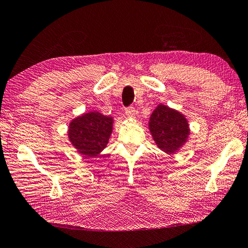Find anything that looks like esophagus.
<instances>
[{"label": "esophagus", "instance_id": "esophagus-1", "mask_svg": "<svg viewBox=\"0 0 248 248\" xmlns=\"http://www.w3.org/2000/svg\"><path fill=\"white\" fill-rule=\"evenodd\" d=\"M125 114H127L131 119H135V109L134 108H132V106L125 108Z\"/></svg>", "mask_w": 248, "mask_h": 248}]
</instances>
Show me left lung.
<instances>
[{"mask_svg": "<svg viewBox=\"0 0 248 248\" xmlns=\"http://www.w3.org/2000/svg\"><path fill=\"white\" fill-rule=\"evenodd\" d=\"M148 128L158 148L168 155L179 152L190 135L186 116L164 104H159L150 115Z\"/></svg>", "mask_w": 248, "mask_h": 248, "instance_id": "1", "label": "left lung"}]
</instances>
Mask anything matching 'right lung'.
<instances>
[{
	"label": "right lung",
	"mask_w": 248,
	"mask_h": 248,
	"mask_svg": "<svg viewBox=\"0 0 248 248\" xmlns=\"http://www.w3.org/2000/svg\"><path fill=\"white\" fill-rule=\"evenodd\" d=\"M113 127V117L91 110L71 120L67 138L81 156L96 157L108 146Z\"/></svg>",
	"instance_id": "add662e5"
}]
</instances>
